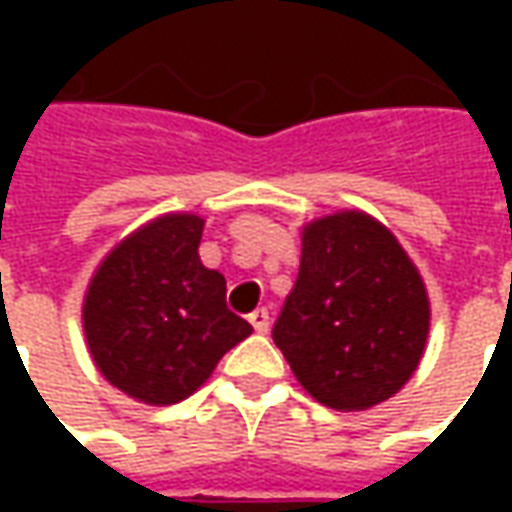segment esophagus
Segmentation results:
<instances>
[{
    "mask_svg": "<svg viewBox=\"0 0 512 512\" xmlns=\"http://www.w3.org/2000/svg\"><path fill=\"white\" fill-rule=\"evenodd\" d=\"M250 325H253L256 333H267L270 330V313H267L265 307H259V310L250 313Z\"/></svg>",
    "mask_w": 512,
    "mask_h": 512,
    "instance_id": "obj_1",
    "label": "esophagus"
}]
</instances>
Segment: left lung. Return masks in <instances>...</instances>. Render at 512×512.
Returning <instances> with one entry per match:
<instances>
[{
	"label": "left lung",
	"mask_w": 512,
	"mask_h": 512,
	"mask_svg": "<svg viewBox=\"0 0 512 512\" xmlns=\"http://www.w3.org/2000/svg\"><path fill=\"white\" fill-rule=\"evenodd\" d=\"M430 302L396 236L362 210L302 230L299 279L273 325L307 393L333 410H367L399 393L422 362Z\"/></svg>",
	"instance_id": "left-lung-1"
}]
</instances>
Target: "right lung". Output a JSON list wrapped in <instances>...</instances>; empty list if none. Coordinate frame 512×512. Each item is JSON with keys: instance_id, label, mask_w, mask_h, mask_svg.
<instances>
[{"instance_id": "right-lung-1", "label": "right lung", "mask_w": 512, "mask_h": 512, "mask_svg": "<svg viewBox=\"0 0 512 512\" xmlns=\"http://www.w3.org/2000/svg\"><path fill=\"white\" fill-rule=\"evenodd\" d=\"M205 219L159 216L110 250L90 279L82 327L99 373L130 399L176 404L253 327L227 310L225 276L199 259Z\"/></svg>"}]
</instances>
